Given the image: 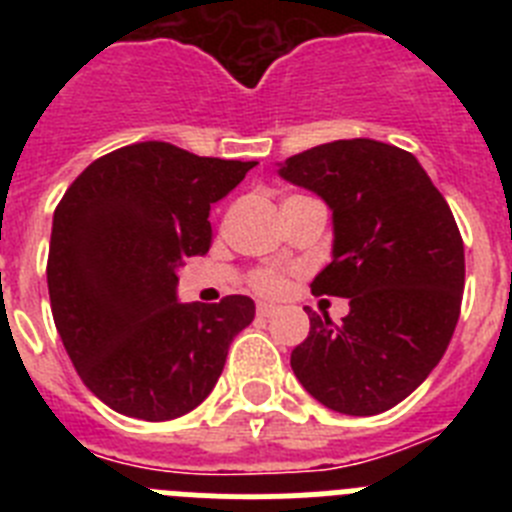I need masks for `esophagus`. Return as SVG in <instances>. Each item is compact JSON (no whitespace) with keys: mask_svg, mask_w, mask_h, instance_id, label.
Segmentation results:
<instances>
[{"mask_svg":"<svg viewBox=\"0 0 512 512\" xmlns=\"http://www.w3.org/2000/svg\"><path fill=\"white\" fill-rule=\"evenodd\" d=\"M274 312H277V307L269 305V302H261V305L256 307V315H259V318H271Z\"/></svg>","mask_w":512,"mask_h":512,"instance_id":"34e87169","label":"esophagus"}]
</instances>
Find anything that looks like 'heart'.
<instances>
[{"label":"heart","instance_id":"1","mask_svg":"<svg viewBox=\"0 0 512 512\" xmlns=\"http://www.w3.org/2000/svg\"><path fill=\"white\" fill-rule=\"evenodd\" d=\"M251 287L261 295H277L279 289L284 287V279L277 269H259L251 277Z\"/></svg>","mask_w":512,"mask_h":512}]
</instances>
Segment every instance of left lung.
Listing matches in <instances>:
<instances>
[{
    "instance_id": "obj_1",
    "label": "left lung",
    "mask_w": 512,
    "mask_h": 512,
    "mask_svg": "<svg viewBox=\"0 0 512 512\" xmlns=\"http://www.w3.org/2000/svg\"><path fill=\"white\" fill-rule=\"evenodd\" d=\"M333 212V261L312 295L346 297L341 325L305 307L310 333L292 372L325 408H395L441 361L464 292V243L413 153L369 138L333 140L279 164Z\"/></svg>"
}]
</instances>
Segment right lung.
Here are the masks:
<instances>
[{
    "instance_id": "right-lung-1",
    "label": "right lung",
    "mask_w": 512,
    "mask_h": 512,
    "mask_svg": "<svg viewBox=\"0 0 512 512\" xmlns=\"http://www.w3.org/2000/svg\"><path fill=\"white\" fill-rule=\"evenodd\" d=\"M253 166L146 140L97 158L58 202L45 269L53 320L81 382L115 413L187 415L251 325L246 295L176 300V269L210 251V205Z\"/></svg>"
}]
</instances>
